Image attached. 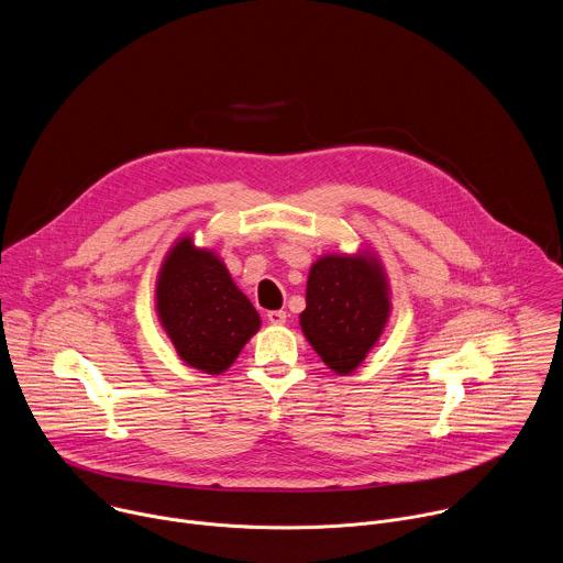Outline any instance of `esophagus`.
<instances>
[{
    "mask_svg": "<svg viewBox=\"0 0 563 563\" xmlns=\"http://www.w3.org/2000/svg\"><path fill=\"white\" fill-rule=\"evenodd\" d=\"M267 320H269L272 325H285L287 313H285L283 309H274V311H269V313H267Z\"/></svg>",
    "mask_w": 563,
    "mask_h": 563,
    "instance_id": "34e87169",
    "label": "esophagus"
}]
</instances>
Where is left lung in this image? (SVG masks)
Wrapping results in <instances>:
<instances>
[{
  "instance_id": "left-lung-1",
  "label": "left lung",
  "mask_w": 563,
  "mask_h": 563,
  "mask_svg": "<svg viewBox=\"0 0 563 563\" xmlns=\"http://www.w3.org/2000/svg\"><path fill=\"white\" fill-rule=\"evenodd\" d=\"M300 330L313 352L339 376L363 365L391 316V287L372 247L318 256L307 276Z\"/></svg>"
}]
</instances>
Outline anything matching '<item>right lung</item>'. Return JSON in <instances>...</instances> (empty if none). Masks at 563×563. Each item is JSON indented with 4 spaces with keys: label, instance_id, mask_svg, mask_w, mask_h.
<instances>
[{
    "label": "right lung",
    "instance_id": "right-lung-1",
    "mask_svg": "<svg viewBox=\"0 0 563 563\" xmlns=\"http://www.w3.org/2000/svg\"><path fill=\"white\" fill-rule=\"evenodd\" d=\"M155 313L183 363L205 374L227 372L261 330V313L238 289L224 261L185 233L155 278Z\"/></svg>",
    "mask_w": 563,
    "mask_h": 563
}]
</instances>
